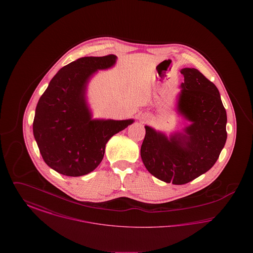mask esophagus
Here are the masks:
<instances>
[{
    "mask_svg": "<svg viewBox=\"0 0 253 253\" xmlns=\"http://www.w3.org/2000/svg\"><path fill=\"white\" fill-rule=\"evenodd\" d=\"M149 120V117L148 116H143L142 117V121H147Z\"/></svg>",
    "mask_w": 253,
    "mask_h": 253,
    "instance_id": "esophagus-1",
    "label": "esophagus"
}]
</instances>
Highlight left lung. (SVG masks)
Listing matches in <instances>:
<instances>
[{
	"label": "left lung",
	"mask_w": 253,
	"mask_h": 253,
	"mask_svg": "<svg viewBox=\"0 0 253 253\" xmlns=\"http://www.w3.org/2000/svg\"><path fill=\"white\" fill-rule=\"evenodd\" d=\"M177 108L192 125L168 139L145 126L140 156L158 179L183 185L211 168L227 140V113L214 84L195 68H183Z\"/></svg>",
	"instance_id": "8db88e82"
}]
</instances>
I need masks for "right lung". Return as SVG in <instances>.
<instances>
[{"label": "right lung", "mask_w": 253, "mask_h": 253, "mask_svg": "<svg viewBox=\"0 0 253 253\" xmlns=\"http://www.w3.org/2000/svg\"><path fill=\"white\" fill-rule=\"evenodd\" d=\"M117 57H84L63 66L39 99L33 132L50 168L67 176L84 175L99 165L105 145L133 121H93L85 103V88L97 69L115 64Z\"/></svg>", "instance_id": "obj_1"}]
</instances>
